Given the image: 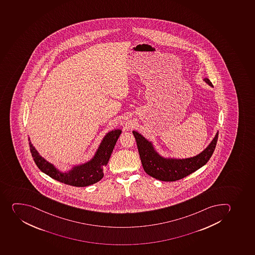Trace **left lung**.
Masks as SVG:
<instances>
[{
    "instance_id": "1",
    "label": "left lung",
    "mask_w": 255,
    "mask_h": 255,
    "mask_svg": "<svg viewBox=\"0 0 255 255\" xmlns=\"http://www.w3.org/2000/svg\"><path fill=\"white\" fill-rule=\"evenodd\" d=\"M208 85L213 87L208 78L204 79ZM138 153L145 172L161 181H175L190 175L204 166L212 157L217 145L218 132L210 144L197 156L189 158H165L154 149L152 143L137 131H133Z\"/></svg>"
}]
</instances>
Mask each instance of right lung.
<instances>
[{"mask_svg": "<svg viewBox=\"0 0 255 255\" xmlns=\"http://www.w3.org/2000/svg\"><path fill=\"white\" fill-rule=\"evenodd\" d=\"M122 133L121 129H114L106 134L94 157L86 163L75 166L68 172L62 173L52 164L41 157L29 141V148L33 161L42 172L54 180L75 187H85L98 182L103 177V170L110 159L116 142Z\"/></svg>", "mask_w": 255, "mask_h": 255, "instance_id": "obj_1", "label": "right lung"}]
</instances>
